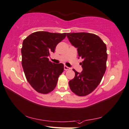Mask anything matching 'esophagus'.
Listing matches in <instances>:
<instances>
[{
  "mask_svg": "<svg viewBox=\"0 0 129 129\" xmlns=\"http://www.w3.org/2000/svg\"><path fill=\"white\" fill-rule=\"evenodd\" d=\"M70 70V68L66 66H64V70L67 71V70Z\"/></svg>",
  "mask_w": 129,
  "mask_h": 129,
  "instance_id": "esophagus-1",
  "label": "esophagus"
}]
</instances>
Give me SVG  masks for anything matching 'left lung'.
I'll list each match as a JSON object with an SVG mask.
<instances>
[{"mask_svg":"<svg viewBox=\"0 0 129 129\" xmlns=\"http://www.w3.org/2000/svg\"><path fill=\"white\" fill-rule=\"evenodd\" d=\"M67 36L73 46L77 48L79 57L83 59L82 72L79 73L73 70L75 76L69 81L70 88L77 95H87L100 84L106 71V46L94 34L67 33Z\"/></svg>","mask_w":129,"mask_h":129,"instance_id":"1","label":"left lung"}]
</instances>
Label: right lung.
Returning <instances> with one entry per match:
<instances>
[{
  "label": "right lung",
  "instance_id": "1",
  "mask_svg": "<svg viewBox=\"0 0 129 129\" xmlns=\"http://www.w3.org/2000/svg\"><path fill=\"white\" fill-rule=\"evenodd\" d=\"M66 35L67 33L38 31L23 40L21 64L26 79L38 92L48 94L56 86L63 64L52 63L48 56L55 52L56 46Z\"/></svg>",
  "mask_w": 129,
  "mask_h": 129
}]
</instances>
